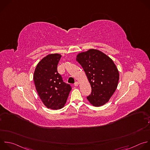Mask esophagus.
<instances>
[{"label":"esophagus","mask_w":150,"mask_h":150,"mask_svg":"<svg viewBox=\"0 0 150 150\" xmlns=\"http://www.w3.org/2000/svg\"><path fill=\"white\" fill-rule=\"evenodd\" d=\"M78 85H79L78 82H75V83H74V86H78Z\"/></svg>","instance_id":"1"}]
</instances>
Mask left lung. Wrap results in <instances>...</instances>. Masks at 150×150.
<instances>
[{
    "label": "left lung",
    "mask_w": 150,
    "mask_h": 150,
    "mask_svg": "<svg viewBox=\"0 0 150 150\" xmlns=\"http://www.w3.org/2000/svg\"><path fill=\"white\" fill-rule=\"evenodd\" d=\"M76 60L82 66L91 86V93L86 97L88 101L95 107L107 103L117 88L120 78L113 61L93 49L78 54Z\"/></svg>",
    "instance_id": "left-lung-1"
}]
</instances>
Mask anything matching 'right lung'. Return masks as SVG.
I'll list each match as a JSON object with an SVG mask.
<instances>
[{
	"mask_svg": "<svg viewBox=\"0 0 150 150\" xmlns=\"http://www.w3.org/2000/svg\"><path fill=\"white\" fill-rule=\"evenodd\" d=\"M61 58L58 54L46 56L38 64L33 74L35 85L40 99L47 108L52 110L64 107L72 89L58 72Z\"/></svg>",
	"mask_w": 150,
	"mask_h": 150,
	"instance_id": "1",
	"label": "right lung"
}]
</instances>
